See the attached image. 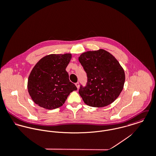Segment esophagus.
<instances>
[{
	"instance_id": "1",
	"label": "esophagus",
	"mask_w": 156,
	"mask_h": 156,
	"mask_svg": "<svg viewBox=\"0 0 156 156\" xmlns=\"http://www.w3.org/2000/svg\"><path fill=\"white\" fill-rule=\"evenodd\" d=\"M75 85H76V86L77 87V88H79L80 85H79V82H77V83H76V84H75Z\"/></svg>"
}]
</instances>
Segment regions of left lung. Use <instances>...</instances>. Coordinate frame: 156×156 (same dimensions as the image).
<instances>
[{"label":"left lung","instance_id":"left-lung-1","mask_svg":"<svg viewBox=\"0 0 156 156\" xmlns=\"http://www.w3.org/2000/svg\"><path fill=\"white\" fill-rule=\"evenodd\" d=\"M79 61L87 73L86 86L80 85L79 93L89 106L109 105L119 95L125 82V73L116 58L100 49L82 53Z\"/></svg>","mask_w":156,"mask_h":156}]
</instances>
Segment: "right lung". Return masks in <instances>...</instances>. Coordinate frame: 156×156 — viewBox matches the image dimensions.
<instances>
[{"label": "right lung", "instance_id": "1", "mask_svg": "<svg viewBox=\"0 0 156 156\" xmlns=\"http://www.w3.org/2000/svg\"><path fill=\"white\" fill-rule=\"evenodd\" d=\"M71 55L52 54L41 59L33 68L27 82L28 92L34 103L47 109L63 105L77 88L69 80L66 70Z\"/></svg>", "mask_w": 156, "mask_h": 156}]
</instances>
